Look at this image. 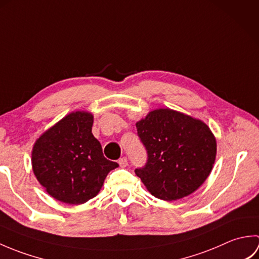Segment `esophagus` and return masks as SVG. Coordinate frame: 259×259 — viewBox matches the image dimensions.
I'll return each mask as SVG.
<instances>
[{
    "instance_id": "esophagus-1",
    "label": "esophagus",
    "mask_w": 259,
    "mask_h": 259,
    "mask_svg": "<svg viewBox=\"0 0 259 259\" xmlns=\"http://www.w3.org/2000/svg\"><path fill=\"white\" fill-rule=\"evenodd\" d=\"M118 162H119V164H120V167H121V168H125L126 166H128V159H126L125 157L120 158Z\"/></svg>"
}]
</instances>
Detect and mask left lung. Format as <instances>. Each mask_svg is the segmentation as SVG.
<instances>
[{
    "mask_svg": "<svg viewBox=\"0 0 259 259\" xmlns=\"http://www.w3.org/2000/svg\"><path fill=\"white\" fill-rule=\"evenodd\" d=\"M136 126L147 162L135 172L151 195L171 201L199 188L216 158V139L208 125L174 110L159 109Z\"/></svg>",
    "mask_w": 259,
    "mask_h": 259,
    "instance_id": "left-lung-1",
    "label": "left lung"
}]
</instances>
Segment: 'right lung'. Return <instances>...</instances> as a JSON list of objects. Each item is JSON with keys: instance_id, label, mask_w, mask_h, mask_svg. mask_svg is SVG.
<instances>
[{"instance_id": "obj_1", "label": "right lung", "mask_w": 259, "mask_h": 259, "mask_svg": "<svg viewBox=\"0 0 259 259\" xmlns=\"http://www.w3.org/2000/svg\"><path fill=\"white\" fill-rule=\"evenodd\" d=\"M91 113H70L43 134L32 151L36 179L56 199L80 205L98 195L107 175L119 164L103 156L92 135Z\"/></svg>"}]
</instances>
